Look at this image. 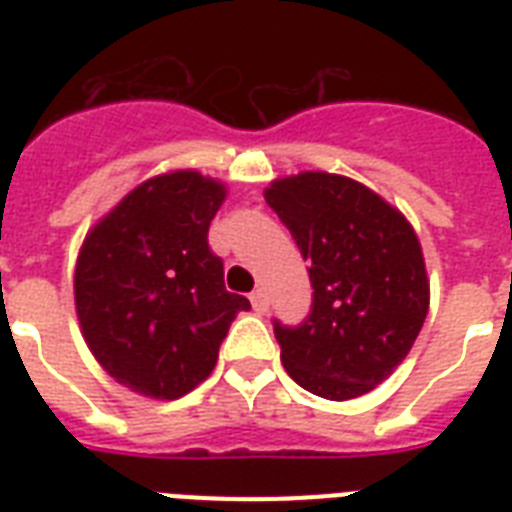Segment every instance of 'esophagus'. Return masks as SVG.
<instances>
[{"label":"esophagus","mask_w":512,"mask_h":512,"mask_svg":"<svg viewBox=\"0 0 512 512\" xmlns=\"http://www.w3.org/2000/svg\"><path fill=\"white\" fill-rule=\"evenodd\" d=\"M249 303H252V308H255L257 313L268 311V297H265L263 289H255V292L249 295Z\"/></svg>","instance_id":"obj_1"}]
</instances>
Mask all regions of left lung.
Returning a JSON list of instances; mask_svg holds the SVG:
<instances>
[{
	"label": "left lung",
	"mask_w": 512,
	"mask_h": 512,
	"mask_svg": "<svg viewBox=\"0 0 512 512\" xmlns=\"http://www.w3.org/2000/svg\"><path fill=\"white\" fill-rule=\"evenodd\" d=\"M265 201L311 263L308 319L273 321L281 364L321 398L364 396L404 361L428 316L417 233L372 188L329 172L273 180Z\"/></svg>",
	"instance_id": "1"
}]
</instances>
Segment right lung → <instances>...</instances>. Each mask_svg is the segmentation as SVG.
I'll return each instance as SVG.
<instances>
[{
  "mask_svg": "<svg viewBox=\"0 0 512 512\" xmlns=\"http://www.w3.org/2000/svg\"><path fill=\"white\" fill-rule=\"evenodd\" d=\"M225 185L177 170L132 188L87 233L74 273L84 342L119 385L175 398L212 374L217 350L249 300L225 289L209 249Z\"/></svg>",
  "mask_w": 512,
  "mask_h": 512,
  "instance_id": "1",
  "label": "right lung"
}]
</instances>
